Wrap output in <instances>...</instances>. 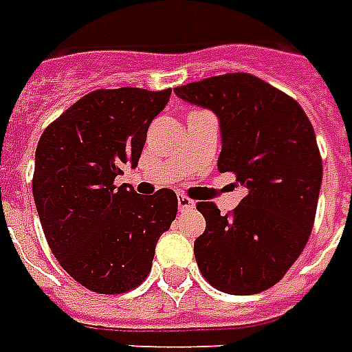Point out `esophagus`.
Returning <instances> with one entry per match:
<instances>
[{"instance_id": "1", "label": "esophagus", "mask_w": 352, "mask_h": 352, "mask_svg": "<svg viewBox=\"0 0 352 352\" xmlns=\"http://www.w3.org/2000/svg\"><path fill=\"white\" fill-rule=\"evenodd\" d=\"M195 202H192L191 198L186 197V195H178V208L179 211H186V210H191Z\"/></svg>"}]
</instances>
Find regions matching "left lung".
Segmentation results:
<instances>
[{
    "label": "left lung",
    "instance_id": "left-lung-1",
    "mask_svg": "<svg viewBox=\"0 0 352 352\" xmlns=\"http://www.w3.org/2000/svg\"><path fill=\"white\" fill-rule=\"evenodd\" d=\"M174 92L219 116V170L247 187L226 215L213 202L197 204L206 219L195 241L198 269L219 292H265L297 261L314 228L323 161L310 118L297 100L252 74L213 76Z\"/></svg>",
    "mask_w": 352,
    "mask_h": 352
}]
</instances>
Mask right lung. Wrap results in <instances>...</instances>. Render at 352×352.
Listing matches in <instances>:
<instances>
[{"label": "right lung", "instance_id": "obj_1", "mask_svg": "<svg viewBox=\"0 0 352 352\" xmlns=\"http://www.w3.org/2000/svg\"><path fill=\"white\" fill-rule=\"evenodd\" d=\"M173 89H98L55 118L35 154L33 197L52 252L76 282L120 295L142 284L178 213L173 189L137 195L115 178L137 165Z\"/></svg>", "mask_w": 352, "mask_h": 352}]
</instances>
